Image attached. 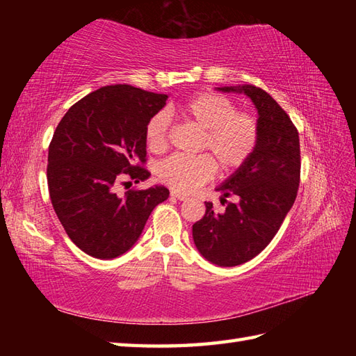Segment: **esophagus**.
Here are the masks:
<instances>
[{"mask_svg":"<svg viewBox=\"0 0 356 356\" xmlns=\"http://www.w3.org/2000/svg\"><path fill=\"white\" fill-rule=\"evenodd\" d=\"M171 195H172L174 199H177V200H186L188 199V195L179 193V191H171Z\"/></svg>","mask_w":356,"mask_h":356,"instance_id":"obj_1","label":"esophagus"}]
</instances>
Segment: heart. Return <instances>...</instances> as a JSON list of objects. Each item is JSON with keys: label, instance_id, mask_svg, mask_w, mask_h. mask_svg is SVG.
Instances as JSON below:
<instances>
[{"label": "heart", "instance_id": "heart-1", "mask_svg": "<svg viewBox=\"0 0 356 356\" xmlns=\"http://www.w3.org/2000/svg\"><path fill=\"white\" fill-rule=\"evenodd\" d=\"M179 115L200 131L197 151L208 154H174L157 165V177L179 193H193L216 174V160L220 170L229 172L243 166L259 143L260 128L257 119L237 111L229 97L214 92L194 95L180 104ZM171 120L165 111L149 118L145 142L151 151H163L170 142ZM215 160L213 161L212 159Z\"/></svg>", "mask_w": 356, "mask_h": 356}]
</instances>
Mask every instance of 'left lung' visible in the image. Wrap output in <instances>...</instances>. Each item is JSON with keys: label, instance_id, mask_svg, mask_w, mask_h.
I'll list each match as a JSON object with an SVG mask.
<instances>
[{"label": "left lung", "instance_id": "1", "mask_svg": "<svg viewBox=\"0 0 356 356\" xmlns=\"http://www.w3.org/2000/svg\"><path fill=\"white\" fill-rule=\"evenodd\" d=\"M245 93L259 111V143L249 161L217 186L223 213L213 203L193 225L195 248L217 266H237L259 255L275 237L292 208L300 185V138L287 113L264 90L254 86L222 87ZM234 197L232 204L225 200Z\"/></svg>", "mask_w": 356, "mask_h": 356}]
</instances>
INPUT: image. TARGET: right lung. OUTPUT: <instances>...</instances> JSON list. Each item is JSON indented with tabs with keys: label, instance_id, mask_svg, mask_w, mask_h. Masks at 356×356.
<instances>
[{
	"label": "right lung",
	"instance_id": "right-lung-1",
	"mask_svg": "<svg viewBox=\"0 0 356 356\" xmlns=\"http://www.w3.org/2000/svg\"><path fill=\"white\" fill-rule=\"evenodd\" d=\"M166 99L127 84L102 87L72 105L53 133L47 165L51 205L67 236L95 259L125 254L151 211L168 199L170 191L161 185L116 194L122 180L139 184L151 176L142 166L145 127Z\"/></svg>",
	"mask_w": 356,
	"mask_h": 356
}]
</instances>
